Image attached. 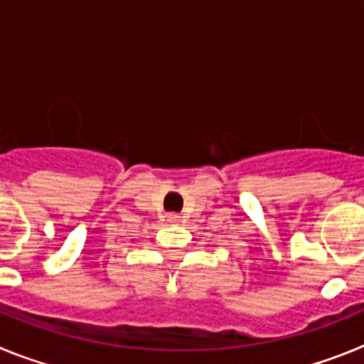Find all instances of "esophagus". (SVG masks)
Masks as SVG:
<instances>
[{
	"instance_id": "1",
	"label": "esophagus",
	"mask_w": 364,
	"mask_h": 364,
	"mask_svg": "<svg viewBox=\"0 0 364 364\" xmlns=\"http://www.w3.org/2000/svg\"><path fill=\"white\" fill-rule=\"evenodd\" d=\"M166 220L167 222H171V224H176V222L180 220V217L176 213H167L166 215Z\"/></svg>"
}]
</instances>
